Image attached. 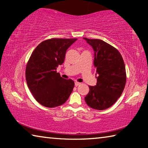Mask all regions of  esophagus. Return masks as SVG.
Masks as SVG:
<instances>
[{
    "instance_id": "obj_1",
    "label": "esophagus",
    "mask_w": 148,
    "mask_h": 148,
    "mask_svg": "<svg viewBox=\"0 0 148 148\" xmlns=\"http://www.w3.org/2000/svg\"><path fill=\"white\" fill-rule=\"evenodd\" d=\"M75 86L76 87H77V86H79L80 84H81V83H79V82H75Z\"/></svg>"
}]
</instances>
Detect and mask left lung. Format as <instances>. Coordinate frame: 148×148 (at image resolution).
Wrapping results in <instances>:
<instances>
[{"instance_id": "1", "label": "left lung", "mask_w": 148, "mask_h": 148, "mask_svg": "<svg viewBox=\"0 0 148 148\" xmlns=\"http://www.w3.org/2000/svg\"><path fill=\"white\" fill-rule=\"evenodd\" d=\"M94 51V66L98 74L96 86H89L85 101L95 110L112 106L121 96L126 84L123 59L118 50L102 40L84 38Z\"/></svg>"}]
</instances>
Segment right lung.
I'll return each instance as SVG.
<instances>
[{
    "instance_id": "add662e5",
    "label": "right lung",
    "mask_w": 148,
    "mask_h": 148,
    "mask_svg": "<svg viewBox=\"0 0 148 148\" xmlns=\"http://www.w3.org/2000/svg\"><path fill=\"white\" fill-rule=\"evenodd\" d=\"M76 40H47L38 44L32 53L26 67V81L34 99L42 106H61L72 93L74 81L62 78L57 72V68L63 63L66 50Z\"/></svg>"
}]
</instances>
